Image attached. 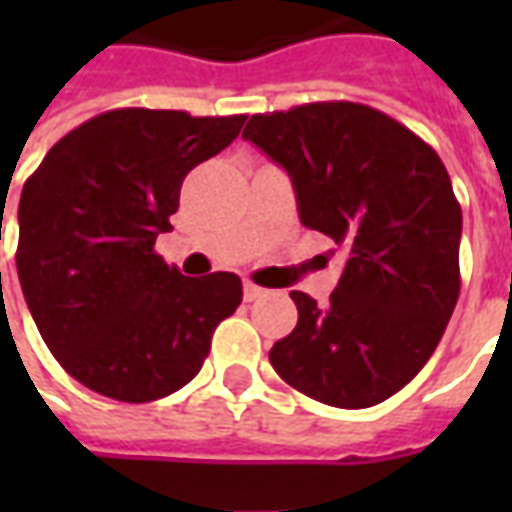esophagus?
I'll use <instances>...</instances> for the list:
<instances>
[{
    "mask_svg": "<svg viewBox=\"0 0 512 512\" xmlns=\"http://www.w3.org/2000/svg\"><path fill=\"white\" fill-rule=\"evenodd\" d=\"M266 296V288H260L255 282H244V299L246 301H257Z\"/></svg>",
    "mask_w": 512,
    "mask_h": 512,
    "instance_id": "esophagus-1",
    "label": "esophagus"
}]
</instances>
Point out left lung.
<instances>
[{"label": "left lung", "instance_id": "left-lung-1", "mask_svg": "<svg viewBox=\"0 0 512 512\" xmlns=\"http://www.w3.org/2000/svg\"><path fill=\"white\" fill-rule=\"evenodd\" d=\"M244 139L285 167L301 224L348 255L326 307L290 293L299 323L268 359L312 400L376 406L425 367L461 293L450 175L414 131L354 101L252 115Z\"/></svg>", "mask_w": 512, "mask_h": 512}]
</instances>
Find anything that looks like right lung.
I'll return each instance as SVG.
<instances>
[{
    "mask_svg": "<svg viewBox=\"0 0 512 512\" xmlns=\"http://www.w3.org/2000/svg\"><path fill=\"white\" fill-rule=\"evenodd\" d=\"M246 115L112 109L51 147L18 202L16 266L38 332L65 373L120 403L186 386L241 304L230 271L183 277L156 255L191 169Z\"/></svg>",
    "mask_w": 512,
    "mask_h": 512,
    "instance_id": "add662e5",
    "label": "right lung"
}]
</instances>
